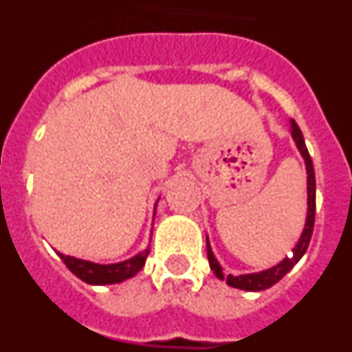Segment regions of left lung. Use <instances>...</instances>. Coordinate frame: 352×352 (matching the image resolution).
<instances>
[{"instance_id": "left-lung-1", "label": "left lung", "mask_w": 352, "mask_h": 352, "mask_svg": "<svg viewBox=\"0 0 352 352\" xmlns=\"http://www.w3.org/2000/svg\"><path fill=\"white\" fill-rule=\"evenodd\" d=\"M291 129H292V139L296 141L298 149L305 158V166H307V190H309V210H307V222H305V229L301 232V238L298 241V245L292 248V257H285L280 264H276L273 268L264 270L259 273H250V275H227L223 276L222 268H220L219 261L214 259L213 252H211L210 241L206 239V248H208V261H210V268L214 275L219 276L220 280H226L231 287L243 289V291H264V289L272 287L273 284L280 280L282 276L289 272V270L298 263V261L303 257V254L307 252L310 243V238H312L314 232V222H316V173H314L312 158L309 155V149L305 146L303 135H301L300 126L296 125V121L291 120Z\"/></svg>"}]
</instances>
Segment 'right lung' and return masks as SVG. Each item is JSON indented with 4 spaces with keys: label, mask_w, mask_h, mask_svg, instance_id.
Listing matches in <instances>:
<instances>
[{
    "label": "right lung",
    "mask_w": 352,
    "mask_h": 352,
    "mask_svg": "<svg viewBox=\"0 0 352 352\" xmlns=\"http://www.w3.org/2000/svg\"><path fill=\"white\" fill-rule=\"evenodd\" d=\"M149 248L142 250L135 257L129 261L118 264H96L89 263V261L76 259V257L65 256L60 254L61 261L67 264V268L70 270L76 276H79L80 280L91 285H109V284H120V282L126 280L135 273H139L144 266L146 259H148Z\"/></svg>",
    "instance_id": "add662e5"
}]
</instances>
